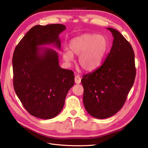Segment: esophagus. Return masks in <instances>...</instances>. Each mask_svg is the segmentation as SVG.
Masks as SVG:
<instances>
[{
	"label": "esophagus",
	"mask_w": 148,
	"mask_h": 148,
	"mask_svg": "<svg viewBox=\"0 0 148 148\" xmlns=\"http://www.w3.org/2000/svg\"><path fill=\"white\" fill-rule=\"evenodd\" d=\"M75 82L76 84H79L81 83V78L79 77V76L76 75L75 77Z\"/></svg>",
	"instance_id": "34e87169"
}]
</instances>
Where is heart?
I'll list each match as a JSON object with an SVG mask.
<instances>
[{"label":"heart","instance_id":"heart-1","mask_svg":"<svg viewBox=\"0 0 148 148\" xmlns=\"http://www.w3.org/2000/svg\"><path fill=\"white\" fill-rule=\"evenodd\" d=\"M69 49L63 51V59L66 63L78 57V64L86 71L96 70L102 64L107 49L106 38L102 35L84 34L69 42Z\"/></svg>","mask_w":148,"mask_h":148}]
</instances>
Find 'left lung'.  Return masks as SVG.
<instances>
[{
	"label": "left lung",
	"mask_w": 148,
	"mask_h": 148,
	"mask_svg": "<svg viewBox=\"0 0 148 148\" xmlns=\"http://www.w3.org/2000/svg\"><path fill=\"white\" fill-rule=\"evenodd\" d=\"M107 29L114 38L109 53L100 67L82 79L85 109L100 119L110 117L122 109L136 77L131 44L117 30Z\"/></svg>",
	"instance_id": "1"
}]
</instances>
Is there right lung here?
<instances>
[{"label": "right lung", "instance_id": "right-lung-1", "mask_svg": "<svg viewBox=\"0 0 148 148\" xmlns=\"http://www.w3.org/2000/svg\"><path fill=\"white\" fill-rule=\"evenodd\" d=\"M62 24L36 25L16 46L12 58L13 87L25 109L34 117L51 119L62 110L67 92L75 83L74 73L62 69L59 55L49 47L60 49Z\"/></svg>", "mask_w": 148, "mask_h": 148}]
</instances>
